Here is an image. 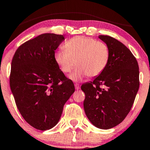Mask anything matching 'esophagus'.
<instances>
[{"label":"esophagus","instance_id":"obj_1","mask_svg":"<svg viewBox=\"0 0 150 150\" xmlns=\"http://www.w3.org/2000/svg\"><path fill=\"white\" fill-rule=\"evenodd\" d=\"M75 89H76V90H79V83H75Z\"/></svg>","mask_w":150,"mask_h":150}]
</instances>
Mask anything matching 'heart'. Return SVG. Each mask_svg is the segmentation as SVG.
Wrapping results in <instances>:
<instances>
[{
  "label": "heart",
  "instance_id": "1",
  "mask_svg": "<svg viewBox=\"0 0 150 150\" xmlns=\"http://www.w3.org/2000/svg\"><path fill=\"white\" fill-rule=\"evenodd\" d=\"M110 59V50L106 44L91 38L76 36L68 40L64 49L55 53V60L64 73H70L78 66L70 79L79 81L86 76H98L106 68Z\"/></svg>",
  "mask_w": 150,
  "mask_h": 150
}]
</instances>
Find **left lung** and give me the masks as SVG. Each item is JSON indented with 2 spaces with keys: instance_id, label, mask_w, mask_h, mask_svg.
I'll return each mask as SVG.
<instances>
[{
  "instance_id": "obj_1",
  "label": "left lung",
  "mask_w": 150,
  "mask_h": 150,
  "mask_svg": "<svg viewBox=\"0 0 150 150\" xmlns=\"http://www.w3.org/2000/svg\"><path fill=\"white\" fill-rule=\"evenodd\" d=\"M99 38L109 48L108 64L81 88L88 119L95 127L108 129L122 122L130 111L139 88V69L137 59L123 43L108 35Z\"/></svg>"
}]
</instances>
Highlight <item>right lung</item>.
<instances>
[{"instance_id": "right-lung-1", "label": "right lung", "mask_w": 150, "mask_h": 150, "mask_svg": "<svg viewBox=\"0 0 150 150\" xmlns=\"http://www.w3.org/2000/svg\"><path fill=\"white\" fill-rule=\"evenodd\" d=\"M64 37L43 33L18 48L11 62L10 88L24 119L40 130L55 126L65 103L75 92L71 79L55 60Z\"/></svg>"}]
</instances>
